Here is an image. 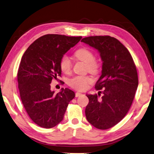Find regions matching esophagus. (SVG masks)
Segmentation results:
<instances>
[{
	"instance_id": "1",
	"label": "esophagus",
	"mask_w": 154,
	"mask_h": 154,
	"mask_svg": "<svg viewBox=\"0 0 154 154\" xmlns=\"http://www.w3.org/2000/svg\"><path fill=\"white\" fill-rule=\"evenodd\" d=\"M82 94L79 93V92H76V93H75V97H79L80 96H82Z\"/></svg>"
}]
</instances>
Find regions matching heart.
Here are the masks:
<instances>
[{
    "instance_id": "obj_1",
    "label": "heart",
    "mask_w": 154,
    "mask_h": 154,
    "mask_svg": "<svg viewBox=\"0 0 154 154\" xmlns=\"http://www.w3.org/2000/svg\"><path fill=\"white\" fill-rule=\"evenodd\" d=\"M74 57L77 60L85 63V70L91 73L97 74L100 70V63L94 58L93 52L88 48H81L74 53ZM60 67L64 73L69 74L72 69L71 60L67 56H63L60 60ZM92 82L90 77L75 76L69 80V85L77 90H85L89 83Z\"/></svg>"
}]
</instances>
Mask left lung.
<instances>
[{
	"label": "left lung",
	"instance_id": "left-lung-1",
	"mask_svg": "<svg viewBox=\"0 0 154 154\" xmlns=\"http://www.w3.org/2000/svg\"><path fill=\"white\" fill-rule=\"evenodd\" d=\"M82 42L96 49L102 60V75L95 88L102 93L87 94L89 103L85 108L88 121L97 128L114 127L124 118L132 104L138 87L136 66L127 48L109 35L89 36ZM100 94L98 93V96Z\"/></svg>",
	"mask_w": 154,
	"mask_h": 154
}]
</instances>
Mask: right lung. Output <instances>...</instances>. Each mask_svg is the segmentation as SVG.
Segmentation results:
<instances>
[{
    "label": "right lung",
    "instance_id": "add662e5",
    "mask_svg": "<svg viewBox=\"0 0 154 154\" xmlns=\"http://www.w3.org/2000/svg\"><path fill=\"white\" fill-rule=\"evenodd\" d=\"M82 38L44 35L33 42L21 58L17 73L21 100L30 119L41 127L50 128L59 124L75 96L68 88L55 94L50 83L61 77V58Z\"/></svg>",
    "mask_w": 154,
    "mask_h": 154
}]
</instances>
